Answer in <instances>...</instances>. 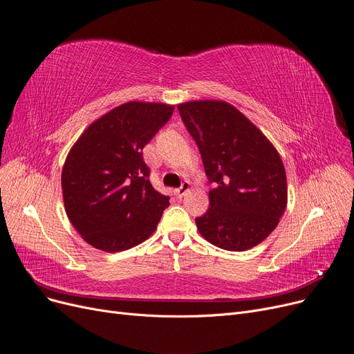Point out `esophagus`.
Listing matches in <instances>:
<instances>
[{
    "label": "esophagus",
    "instance_id": "1",
    "mask_svg": "<svg viewBox=\"0 0 354 354\" xmlns=\"http://www.w3.org/2000/svg\"><path fill=\"white\" fill-rule=\"evenodd\" d=\"M189 189H191V187H189V184L188 182H184V184L180 185V188H178L176 191H175V194H176V197L178 198H182V197H185V195L189 192Z\"/></svg>",
    "mask_w": 354,
    "mask_h": 354
}]
</instances>
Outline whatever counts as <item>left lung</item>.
<instances>
[{
  "mask_svg": "<svg viewBox=\"0 0 354 354\" xmlns=\"http://www.w3.org/2000/svg\"><path fill=\"white\" fill-rule=\"evenodd\" d=\"M178 109L214 185L210 208L195 218L201 236L226 251H248L277 227L287 180L272 142L233 104L191 100Z\"/></svg>",
  "mask_w": 354,
  "mask_h": 354,
  "instance_id": "1",
  "label": "left lung"
}]
</instances>
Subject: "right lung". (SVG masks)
<instances>
[{
  "label": "right lung",
  "instance_id": "right-lung-1",
  "mask_svg": "<svg viewBox=\"0 0 354 354\" xmlns=\"http://www.w3.org/2000/svg\"><path fill=\"white\" fill-rule=\"evenodd\" d=\"M175 106L127 102L91 122L62 166L65 213L96 250L121 252L149 239L169 197L149 180L142 149L172 116Z\"/></svg>",
  "mask_w": 354,
  "mask_h": 354
}]
</instances>
